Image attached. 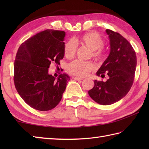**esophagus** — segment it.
Returning <instances> with one entry per match:
<instances>
[{"label": "esophagus", "instance_id": "34e87169", "mask_svg": "<svg viewBox=\"0 0 149 149\" xmlns=\"http://www.w3.org/2000/svg\"><path fill=\"white\" fill-rule=\"evenodd\" d=\"M73 79H74V80H75V81H82L83 79V78H80V77H72Z\"/></svg>", "mask_w": 149, "mask_h": 149}]
</instances>
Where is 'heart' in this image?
Here are the masks:
<instances>
[{
    "label": "heart",
    "instance_id": "b5f03b06",
    "mask_svg": "<svg viewBox=\"0 0 149 149\" xmlns=\"http://www.w3.org/2000/svg\"><path fill=\"white\" fill-rule=\"evenodd\" d=\"M75 42L80 43L87 46L91 50V54L96 59H101L104 56L102 47L104 41L102 38L95 33H87L81 36L79 38L75 40ZM77 51V45L74 41L66 42L64 45V54L66 58H74ZM94 65L90 61H83L75 60L69 63L66 70L70 74L77 77H84L90 72L93 70Z\"/></svg>",
    "mask_w": 149,
    "mask_h": 149
}]
</instances>
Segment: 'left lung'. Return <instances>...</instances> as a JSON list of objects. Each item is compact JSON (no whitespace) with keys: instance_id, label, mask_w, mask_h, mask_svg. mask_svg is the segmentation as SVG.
Returning <instances> with one entry per match:
<instances>
[{"instance_id":"obj_1","label":"left lung","mask_w":149,"mask_h":149,"mask_svg":"<svg viewBox=\"0 0 149 149\" xmlns=\"http://www.w3.org/2000/svg\"><path fill=\"white\" fill-rule=\"evenodd\" d=\"M109 40L110 53L96 73L105 77L106 82L95 80L94 87L88 94L101 105H110L118 102L127 94L133 83L136 68V55L128 41L121 34L106 29Z\"/></svg>"}]
</instances>
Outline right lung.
Masks as SVG:
<instances>
[{
	"label": "right lung",
	"mask_w": 149,
	"mask_h": 149,
	"mask_svg": "<svg viewBox=\"0 0 149 149\" xmlns=\"http://www.w3.org/2000/svg\"><path fill=\"white\" fill-rule=\"evenodd\" d=\"M65 32L47 29L19 47L14 63V83L25 102L36 110L52 109L62 99L70 80L63 73L56 78L49 74L50 64L59 65L64 57Z\"/></svg>",
	"instance_id": "right-lung-1"
}]
</instances>
